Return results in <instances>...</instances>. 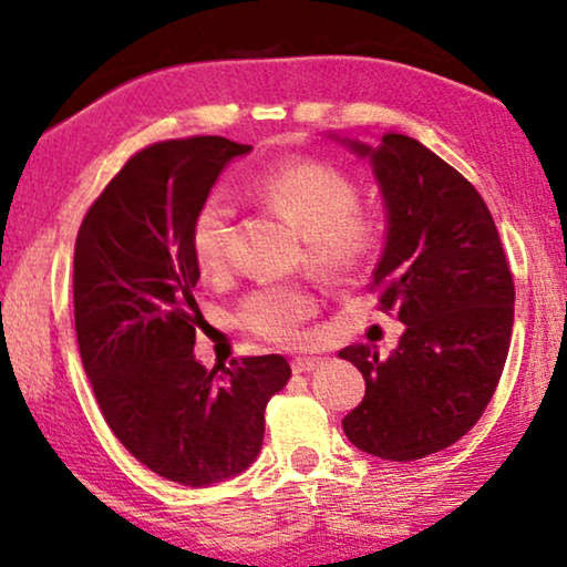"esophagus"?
<instances>
[{"label":"esophagus","mask_w":567,"mask_h":567,"mask_svg":"<svg viewBox=\"0 0 567 567\" xmlns=\"http://www.w3.org/2000/svg\"><path fill=\"white\" fill-rule=\"evenodd\" d=\"M322 363V359H315V355H297V359L291 361V371L293 374H307V371L317 369Z\"/></svg>","instance_id":"obj_1"}]
</instances>
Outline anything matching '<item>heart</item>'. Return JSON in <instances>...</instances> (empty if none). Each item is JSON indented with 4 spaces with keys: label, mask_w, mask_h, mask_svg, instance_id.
I'll return each mask as SVG.
<instances>
[{
    "label": "heart",
    "mask_w": 567,
    "mask_h": 567,
    "mask_svg": "<svg viewBox=\"0 0 567 567\" xmlns=\"http://www.w3.org/2000/svg\"><path fill=\"white\" fill-rule=\"evenodd\" d=\"M255 200L297 224L307 239V266L324 281H343L367 266L382 245V224L359 206V185L330 162L284 159L250 181ZM235 200L212 190L190 221L193 258L204 274L229 266ZM317 307L315 293L299 284H266L247 291L237 305L239 328L270 343H297L301 324Z\"/></svg>",
    "instance_id": "obj_1"
}]
</instances>
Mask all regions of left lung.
<instances>
[{"label": "left lung", "mask_w": 567, "mask_h": 567, "mask_svg": "<svg viewBox=\"0 0 567 567\" xmlns=\"http://www.w3.org/2000/svg\"><path fill=\"white\" fill-rule=\"evenodd\" d=\"M346 144L369 157L390 219L369 291L405 332L386 359L369 343L338 353L367 382L343 431L379 460H423L460 441L501 382L514 276L483 196L439 154L402 134Z\"/></svg>", "instance_id": "8db88e82"}]
</instances>
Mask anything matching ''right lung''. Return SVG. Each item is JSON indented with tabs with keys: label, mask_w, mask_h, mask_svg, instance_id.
<instances>
[{
	"label": "right lung",
	"mask_w": 567,
	"mask_h": 567,
	"mask_svg": "<svg viewBox=\"0 0 567 567\" xmlns=\"http://www.w3.org/2000/svg\"><path fill=\"white\" fill-rule=\"evenodd\" d=\"M250 144L190 136L136 152L84 214L74 245V328L115 439L159 477L204 487L260 454L266 405L289 382L284 355L200 367L204 315L190 221Z\"/></svg>",
	"instance_id": "right-lung-1"
}]
</instances>
